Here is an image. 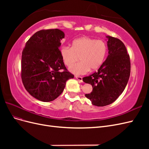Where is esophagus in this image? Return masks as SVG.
I'll use <instances>...</instances> for the list:
<instances>
[{"mask_svg": "<svg viewBox=\"0 0 149 149\" xmlns=\"http://www.w3.org/2000/svg\"><path fill=\"white\" fill-rule=\"evenodd\" d=\"M75 77H76V78L77 79L78 81H81V82L83 81V77H82V76H78V75H75Z\"/></svg>", "mask_w": 149, "mask_h": 149, "instance_id": "34e87169", "label": "esophagus"}]
</instances>
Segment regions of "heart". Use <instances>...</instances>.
<instances>
[{
    "label": "heart",
    "mask_w": 149,
    "mask_h": 149,
    "mask_svg": "<svg viewBox=\"0 0 149 149\" xmlns=\"http://www.w3.org/2000/svg\"><path fill=\"white\" fill-rule=\"evenodd\" d=\"M107 52L106 43L102 40L83 37L74 40L72 47L65 46L61 49V55L65 64L70 66L79 58L82 61L70 68L74 74H83L89 70H96L105 60Z\"/></svg>",
    "instance_id": "1"
}]
</instances>
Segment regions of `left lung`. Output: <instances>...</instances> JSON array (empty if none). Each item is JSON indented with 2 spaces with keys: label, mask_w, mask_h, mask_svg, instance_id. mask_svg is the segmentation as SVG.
Instances as JSON below:
<instances>
[{
  "label": "left lung",
  "mask_w": 149,
  "mask_h": 149,
  "mask_svg": "<svg viewBox=\"0 0 149 149\" xmlns=\"http://www.w3.org/2000/svg\"><path fill=\"white\" fill-rule=\"evenodd\" d=\"M107 38L109 55L106 61L97 72L83 78L93 86L91 93L85 96L96 106L114 102L124 91L130 73V56L124 44L118 38Z\"/></svg>",
  "instance_id": "8db88e82"
}]
</instances>
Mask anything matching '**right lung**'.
Instances as JSON below:
<instances>
[{"instance_id":"obj_1","label":"right lung","mask_w":149,"mask_h":149,"mask_svg":"<svg viewBox=\"0 0 149 149\" xmlns=\"http://www.w3.org/2000/svg\"><path fill=\"white\" fill-rule=\"evenodd\" d=\"M64 37L59 29L41 30L31 36L22 51V83L38 100H55L63 91L66 81L74 78L66 69L59 49Z\"/></svg>"}]
</instances>
